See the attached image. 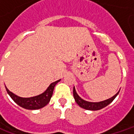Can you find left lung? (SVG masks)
Instances as JSON below:
<instances>
[{"label": "left lung", "mask_w": 134, "mask_h": 134, "mask_svg": "<svg viewBox=\"0 0 134 134\" xmlns=\"http://www.w3.org/2000/svg\"><path fill=\"white\" fill-rule=\"evenodd\" d=\"M118 93H119V91L115 94V96H113L112 98L108 99V100L98 102V103H92V102H88V101L84 100L83 99H82L77 95V93H76L75 87L73 88V96H74V98L75 100L76 103L78 104L79 106H80L82 108L86 110H98L102 109V108H105L108 105H109L115 98V97L118 96Z\"/></svg>", "instance_id": "left-lung-1"}]
</instances>
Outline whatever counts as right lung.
Segmentation results:
<instances>
[{
    "label": "right lung",
    "instance_id": "add662e5",
    "mask_svg": "<svg viewBox=\"0 0 134 134\" xmlns=\"http://www.w3.org/2000/svg\"><path fill=\"white\" fill-rule=\"evenodd\" d=\"M60 80L54 82L52 84H50L49 87L44 93L37 96L31 97V98H21L13 94V93H11L6 87H5V89L8 95L10 96V98L13 99V101L18 104L19 106L28 110L40 109L49 103L50 99L52 96L54 88L55 87L56 84Z\"/></svg>",
    "mask_w": 134,
    "mask_h": 134
}]
</instances>
